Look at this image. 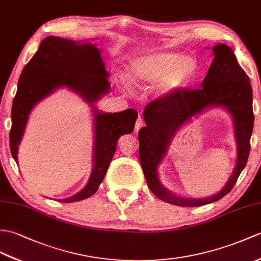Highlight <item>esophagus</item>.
<instances>
[{"label": "esophagus", "instance_id": "obj_1", "mask_svg": "<svg viewBox=\"0 0 261 261\" xmlns=\"http://www.w3.org/2000/svg\"><path fill=\"white\" fill-rule=\"evenodd\" d=\"M143 120L141 119V118H139L138 120H137V122H136V126H135V130H136V132H138L139 130H140L142 126H143Z\"/></svg>", "mask_w": 261, "mask_h": 261}]
</instances>
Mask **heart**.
Returning <instances> with one entry per match:
<instances>
[{
  "label": "heart",
  "instance_id": "1",
  "mask_svg": "<svg viewBox=\"0 0 261 261\" xmlns=\"http://www.w3.org/2000/svg\"><path fill=\"white\" fill-rule=\"evenodd\" d=\"M195 58L178 52L150 51L133 58L126 66L125 79L133 90L154 86V96L168 101L190 86L198 74Z\"/></svg>",
  "mask_w": 261,
  "mask_h": 261
}]
</instances>
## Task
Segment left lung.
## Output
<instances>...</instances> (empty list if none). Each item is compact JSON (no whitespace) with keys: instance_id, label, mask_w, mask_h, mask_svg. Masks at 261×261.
<instances>
[{"instance_id":"left-lung-1","label":"left lung","mask_w":261,"mask_h":261,"mask_svg":"<svg viewBox=\"0 0 261 261\" xmlns=\"http://www.w3.org/2000/svg\"><path fill=\"white\" fill-rule=\"evenodd\" d=\"M214 61L201 82V89L184 90L168 101L155 100L144 108L145 126L139 131V156L149 189L162 201L180 207H200L215 202L232 189L247 165L253 129L252 89L246 72L238 64L231 47H213ZM211 107H222L234 121L238 159L233 174L223 189L205 198L180 197L169 192L159 178L158 168L177 131L192 117Z\"/></svg>"}]
</instances>
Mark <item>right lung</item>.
<instances>
[{
    "label": "right lung",
    "mask_w": 261,
    "mask_h": 261,
    "mask_svg": "<svg viewBox=\"0 0 261 261\" xmlns=\"http://www.w3.org/2000/svg\"><path fill=\"white\" fill-rule=\"evenodd\" d=\"M109 72L101 48L90 41H72L47 36L24 66L12 105L10 148L15 162L19 145L33 108L57 90L66 88L86 101L93 117L92 171L87 185L75 195L60 202H75L91 197L99 189L116 152L119 138L135 129L138 112L126 109L116 113L98 110L95 103L110 91Z\"/></svg>",
    "instance_id": "right-lung-1"
}]
</instances>
